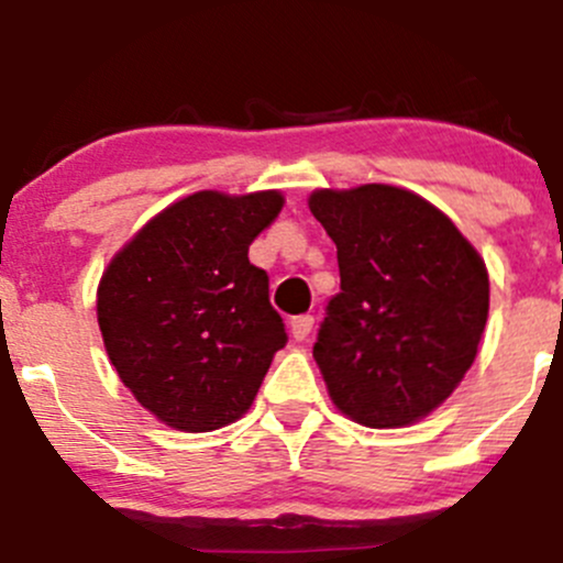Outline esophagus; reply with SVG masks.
<instances>
[{
	"mask_svg": "<svg viewBox=\"0 0 563 563\" xmlns=\"http://www.w3.org/2000/svg\"><path fill=\"white\" fill-rule=\"evenodd\" d=\"M312 325H314L312 314H298V318L290 320V331L296 340H307V336L312 334Z\"/></svg>",
	"mask_w": 563,
	"mask_h": 563,
	"instance_id": "obj_1",
	"label": "esophagus"
}]
</instances>
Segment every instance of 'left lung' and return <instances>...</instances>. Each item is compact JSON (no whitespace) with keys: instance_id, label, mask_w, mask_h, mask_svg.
<instances>
[{"instance_id":"8db88e82","label":"left lung","mask_w":563,"mask_h":563,"mask_svg":"<svg viewBox=\"0 0 563 563\" xmlns=\"http://www.w3.org/2000/svg\"><path fill=\"white\" fill-rule=\"evenodd\" d=\"M309 210L340 262L312 347L331 400L362 426H409L475 362L489 314L484 260L451 218L400 187L318 190Z\"/></svg>"}]
</instances>
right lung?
I'll list each match as a JSON object with an SVG mask.
<instances>
[{
    "label": "right lung",
    "mask_w": 563,
    "mask_h": 563,
    "mask_svg": "<svg viewBox=\"0 0 563 563\" xmlns=\"http://www.w3.org/2000/svg\"><path fill=\"white\" fill-rule=\"evenodd\" d=\"M282 205L276 190L192 192L152 218L101 276L107 356L165 426L198 433L243 417L287 345L267 273L249 262Z\"/></svg>",
    "instance_id": "right-lung-1"
}]
</instances>
